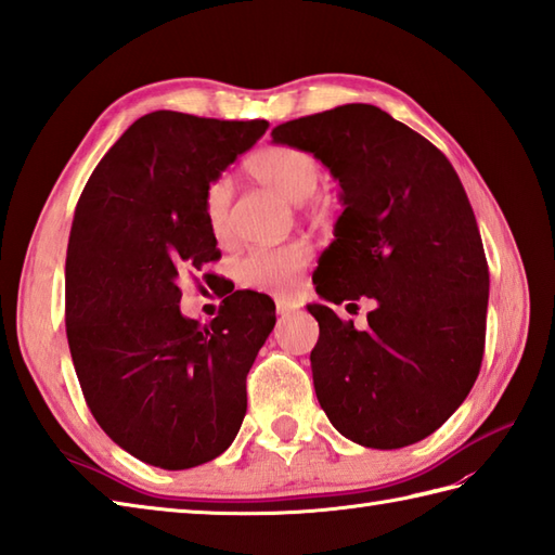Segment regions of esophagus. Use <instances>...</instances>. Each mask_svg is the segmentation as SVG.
<instances>
[{"instance_id": "34e87169", "label": "esophagus", "mask_w": 555, "mask_h": 555, "mask_svg": "<svg viewBox=\"0 0 555 555\" xmlns=\"http://www.w3.org/2000/svg\"><path fill=\"white\" fill-rule=\"evenodd\" d=\"M297 309H299V304L292 301V299H278V301H275L278 315H287V313H294Z\"/></svg>"}]
</instances>
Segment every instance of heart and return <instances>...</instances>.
I'll return each instance as SVG.
<instances>
[{"label":"heart","mask_w":555,"mask_h":555,"mask_svg":"<svg viewBox=\"0 0 555 555\" xmlns=\"http://www.w3.org/2000/svg\"><path fill=\"white\" fill-rule=\"evenodd\" d=\"M246 168L258 182L294 204L313 196L323 180V166L318 156L292 144L266 146L246 162ZM230 199L232 184L225 176H216L206 184L204 216L216 240H225L230 235ZM309 261L311 246L299 240L280 246H256L240 258L237 278L246 287L282 292L297 282Z\"/></svg>","instance_id":"1"}]
</instances>
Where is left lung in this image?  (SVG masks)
I'll return each mask as SVG.
<instances>
[{"label":"left lung","instance_id":"1","mask_svg":"<svg viewBox=\"0 0 555 555\" xmlns=\"http://www.w3.org/2000/svg\"><path fill=\"white\" fill-rule=\"evenodd\" d=\"M270 134L315 154L341 184L344 211L315 292L377 304L365 330L309 306L320 327L311 351L320 409L361 447L415 444L465 401L485 353L489 266L461 178L433 142L371 104L287 120Z\"/></svg>","mask_w":555,"mask_h":555}]
</instances>
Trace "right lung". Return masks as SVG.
Instances as JSON below:
<instances>
[{
    "label": "right lung",
    "mask_w": 555,
    "mask_h": 555,
    "mask_svg": "<svg viewBox=\"0 0 555 555\" xmlns=\"http://www.w3.org/2000/svg\"><path fill=\"white\" fill-rule=\"evenodd\" d=\"M266 128L146 114L94 168L73 216L66 335L82 397L120 449L166 470L208 463L232 444L246 375L275 325L273 299L249 289L225 297L208 325L178 306L180 275L220 256L206 184Z\"/></svg>",
    "instance_id": "1"
}]
</instances>
